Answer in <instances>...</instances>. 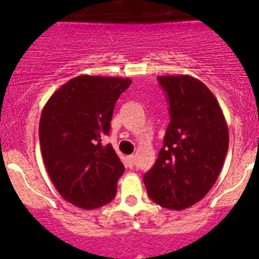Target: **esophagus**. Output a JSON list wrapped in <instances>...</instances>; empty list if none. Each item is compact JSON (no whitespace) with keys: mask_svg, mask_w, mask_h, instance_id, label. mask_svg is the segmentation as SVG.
I'll use <instances>...</instances> for the list:
<instances>
[{"mask_svg":"<svg viewBox=\"0 0 259 259\" xmlns=\"http://www.w3.org/2000/svg\"><path fill=\"white\" fill-rule=\"evenodd\" d=\"M127 165H129L130 168L135 165V155H129L127 156Z\"/></svg>","mask_w":259,"mask_h":259,"instance_id":"34e87169","label":"esophagus"}]
</instances>
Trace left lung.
Here are the masks:
<instances>
[{
	"label": "left lung",
	"mask_w": 259,
	"mask_h": 259,
	"mask_svg": "<svg viewBox=\"0 0 259 259\" xmlns=\"http://www.w3.org/2000/svg\"><path fill=\"white\" fill-rule=\"evenodd\" d=\"M157 80L171 120L156 162L143 180L155 203L184 209L205 197L220 176L230 143L227 122L201 80L186 74L160 75Z\"/></svg>",
	"instance_id": "left-lung-1"
}]
</instances>
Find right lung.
<instances>
[{
    "label": "right lung",
    "mask_w": 259,
    "mask_h": 259,
    "mask_svg": "<svg viewBox=\"0 0 259 259\" xmlns=\"http://www.w3.org/2000/svg\"><path fill=\"white\" fill-rule=\"evenodd\" d=\"M129 78L79 75L68 80L46 103L39 120V143L50 178L68 202L94 209L110 202L124 165L109 135L116 100Z\"/></svg>",
    "instance_id": "obj_1"
}]
</instances>
